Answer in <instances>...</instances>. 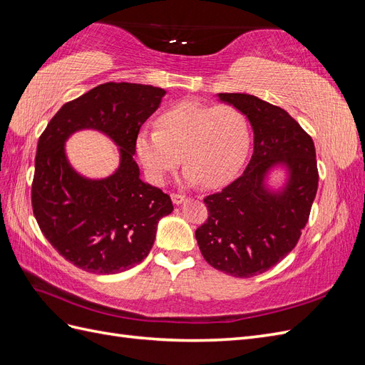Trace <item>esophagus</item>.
Instances as JSON below:
<instances>
[{"label": "esophagus", "instance_id": "obj_1", "mask_svg": "<svg viewBox=\"0 0 365 365\" xmlns=\"http://www.w3.org/2000/svg\"><path fill=\"white\" fill-rule=\"evenodd\" d=\"M170 196H172V202H173V204H176V205H180V204H184V202L187 201V197H185L184 195H178V193H172Z\"/></svg>", "mask_w": 365, "mask_h": 365}]
</instances>
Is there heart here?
<instances>
[{"instance_id":"b5f03b06","label":"heart","mask_w":365,"mask_h":365,"mask_svg":"<svg viewBox=\"0 0 365 365\" xmlns=\"http://www.w3.org/2000/svg\"><path fill=\"white\" fill-rule=\"evenodd\" d=\"M250 141V121L240 109L184 101L161 113L157 129L140 130L135 149L152 181L164 182L181 155V184L217 187L237 173Z\"/></svg>"}]
</instances>
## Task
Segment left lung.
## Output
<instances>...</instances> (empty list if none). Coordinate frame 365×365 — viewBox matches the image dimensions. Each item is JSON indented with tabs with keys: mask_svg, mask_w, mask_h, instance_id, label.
<instances>
[{
	"mask_svg": "<svg viewBox=\"0 0 365 365\" xmlns=\"http://www.w3.org/2000/svg\"><path fill=\"white\" fill-rule=\"evenodd\" d=\"M217 97L247 115L254 148L244 173L205 197L208 219L195 236L213 268L245 279L277 264L300 239L318 189L315 146L284 109L247 93ZM277 167L287 178L275 190L267 180Z\"/></svg>",
	"mask_w": 365,
	"mask_h": 365,
	"instance_id": "8db88e82",
	"label": "left lung"
}]
</instances>
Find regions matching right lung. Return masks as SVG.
<instances>
[{
  "instance_id": "obj_1",
  "label": "right lung",
  "mask_w": 365,
  "mask_h": 365,
  "mask_svg": "<svg viewBox=\"0 0 365 365\" xmlns=\"http://www.w3.org/2000/svg\"><path fill=\"white\" fill-rule=\"evenodd\" d=\"M165 91L141 83H102L56 113L38 141L31 205L42 235L62 257L86 272L117 274L145 260L170 196L140 178L135 138ZM93 128L119 148V168L93 180L68 161L64 143Z\"/></svg>"
}]
</instances>
